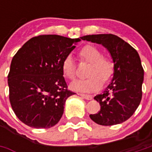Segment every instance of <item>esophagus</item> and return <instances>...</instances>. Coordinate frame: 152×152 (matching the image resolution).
Wrapping results in <instances>:
<instances>
[{"instance_id": "esophagus-1", "label": "esophagus", "mask_w": 152, "mask_h": 152, "mask_svg": "<svg viewBox=\"0 0 152 152\" xmlns=\"http://www.w3.org/2000/svg\"><path fill=\"white\" fill-rule=\"evenodd\" d=\"M79 96L86 99V100H91L93 98V96H91V95H86V94H83V93H79Z\"/></svg>"}]
</instances>
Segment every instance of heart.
I'll return each instance as SVG.
<instances>
[{
  "label": "heart",
  "mask_w": 152,
  "mask_h": 152,
  "mask_svg": "<svg viewBox=\"0 0 152 152\" xmlns=\"http://www.w3.org/2000/svg\"><path fill=\"white\" fill-rule=\"evenodd\" d=\"M81 61L90 62L87 79H78L71 84L73 91L90 92L98 91L102 87V82L106 83L112 78L114 72V64L110 58L102 55V51L96 46L86 45L79 51ZM61 71L67 79L73 80L76 76V64L73 56H66L61 61Z\"/></svg>",
  "instance_id": "b5f03b06"
}]
</instances>
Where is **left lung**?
Wrapping results in <instances>:
<instances>
[{"mask_svg": "<svg viewBox=\"0 0 152 152\" xmlns=\"http://www.w3.org/2000/svg\"><path fill=\"white\" fill-rule=\"evenodd\" d=\"M82 39L102 45L114 63L113 78L105 91L95 96L101 110L90 117L100 125L110 126L128 120L139 107L142 97L144 69L137 50L117 35L92 34Z\"/></svg>", "mask_w": 152, "mask_h": 152, "instance_id": "obj_1", "label": "left lung"}]
</instances>
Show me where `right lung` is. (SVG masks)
<instances>
[{"instance_id":"right-lung-1","label":"right lung","mask_w":152,"mask_h":152,"mask_svg":"<svg viewBox=\"0 0 152 152\" xmlns=\"http://www.w3.org/2000/svg\"><path fill=\"white\" fill-rule=\"evenodd\" d=\"M79 41L56 34L39 35L15 54L7 76L9 100L26 125L49 129L61 119L66 100L75 94L67 90L61 61Z\"/></svg>"}]
</instances>
